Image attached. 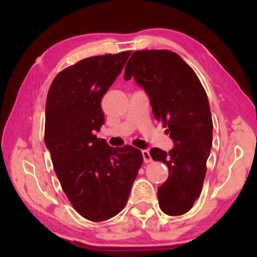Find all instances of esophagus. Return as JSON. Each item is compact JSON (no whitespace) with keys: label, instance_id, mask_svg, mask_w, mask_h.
Segmentation results:
<instances>
[{"label":"esophagus","instance_id":"esophagus-1","mask_svg":"<svg viewBox=\"0 0 257 257\" xmlns=\"http://www.w3.org/2000/svg\"><path fill=\"white\" fill-rule=\"evenodd\" d=\"M143 156H144V161L145 163H150L152 161L150 152L148 150H143Z\"/></svg>","mask_w":257,"mask_h":257}]
</instances>
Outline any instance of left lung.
<instances>
[{
  "instance_id": "1",
  "label": "left lung",
  "mask_w": 257,
  "mask_h": 257,
  "mask_svg": "<svg viewBox=\"0 0 257 257\" xmlns=\"http://www.w3.org/2000/svg\"><path fill=\"white\" fill-rule=\"evenodd\" d=\"M123 77H132L150 98L154 116L167 127L174 148H152L155 161L167 165L169 178L158 189L160 209L168 215L190 211L203 187L212 147L213 122L206 92L194 70L168 50L136 51Z\"/></svg>"
}]
</instances>
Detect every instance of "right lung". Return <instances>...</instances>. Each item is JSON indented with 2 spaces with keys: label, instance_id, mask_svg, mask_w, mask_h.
I'll return each instance as SVG.
<instances>
[{
  "label": "right lung",
  "instance_id": "1",
  "mask_svg": "<svg viewBox=\"0 0 257 257\" xmlns=\"http://www.w3.org/2000/svg\"><path fill=\"white\" fill-rule=\"evenodd\" d=\"M130 53L81 59L57 74L47 94L44 140L54 170L74 209L92 222L123 209L144 162L139 149L112 148L94 135L105 122L102 97Z\"/></svg>",
  "mask_w": 257,
  "mask_h": 257
}]
</instances>
